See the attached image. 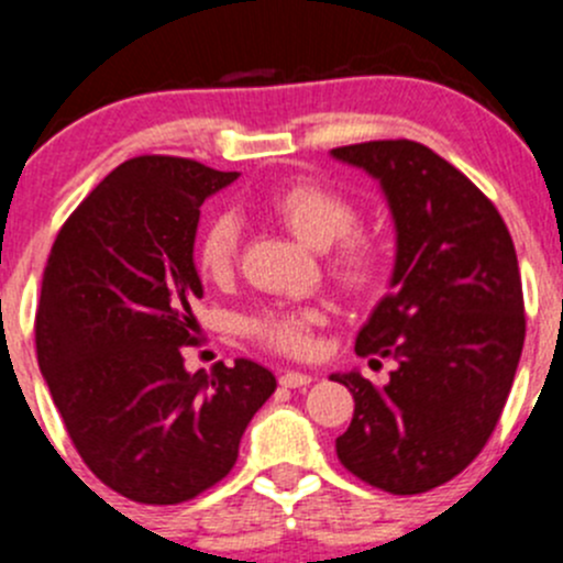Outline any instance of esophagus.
Returning <instances> with one entry per match:
<instances>
[{
  "mask_svg": "<svg viewBox=\"0 0 563 563\" xmlns=\"http://www.w3.org/2000/svg\"><path fill=\"white\" fill-rule=\"evenodd\" d=\"M310 382H313V376H308V373H299V371L280 373V384H283V387H288V389L310 387Z\"/></svg>",
  "mask_w": 563,
  "mask_h": 563,
  "instance_id": "34e87169",
  "label": "esophagus"
}]
</instances>
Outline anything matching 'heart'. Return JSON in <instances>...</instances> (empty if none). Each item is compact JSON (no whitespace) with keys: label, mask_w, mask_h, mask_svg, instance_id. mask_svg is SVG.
<instances>
[{"label":"heart","mask_w":563,"mask_h":563,"mask_svg":"<svg viewBox=\"0 0 563 563\" xmlns=\"http://www.w3.org/2000/svg\"><path fill=\"white\" fill-rule=\"evenodd\" d=\"M264 209L280 220L305 245L327 250L329 272L351 294H367L387 269V245L382 236L360 231V209L345 192L318 179H291L264 198ZM242 225L234 212H218L203 223L196 240V264L214 283L229 280L240 253ZM321 321L316 308H272L247 321V334L280 354H308L313 327Z\"/></svg>","instance_id":"b5f03b06"}]
</instances>
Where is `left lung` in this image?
<instances>
[{"label":"left lung","mask_w":563,"mask_h":563,"mask_svg":"<svg viewBox=\"0 0 563 563\" xmlns=\"http://www.w3.org/2000/svg\"><path fill=\"white\" fill-rule=\"evenodd\" d=\"M332 157L382 181L397 231L391 291L354 345L397 367L384 387L334 373L354 395L334 446L378 490L428 493L479 455L501 419L526 340L518 255L490 198L424 144L367 141Z\"/></svg>","instance_id":"1"}]
</instances>
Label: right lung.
I'll use <instances>...</instances> for the list:
<instances>
[{
    "instance_id": "1",
    "label": "right lung",
    "mask_w": 563,
    "mask_h": 563,
    "mask_svg": "<svg viewBox=\"0 0 563 563\" xmlns=\"http://www.w3.org/2000/svg\"><path fill=\"white\" fill-rule=\"evenodd\" d=\"M236 176L187 157L124 161L65 220L45 264L40 373L78 455L130 501L181 504L218 485L277 387L250 360L212 376L181 360L203 297L201 203Z\"/></svg>"
}]
</instances>
